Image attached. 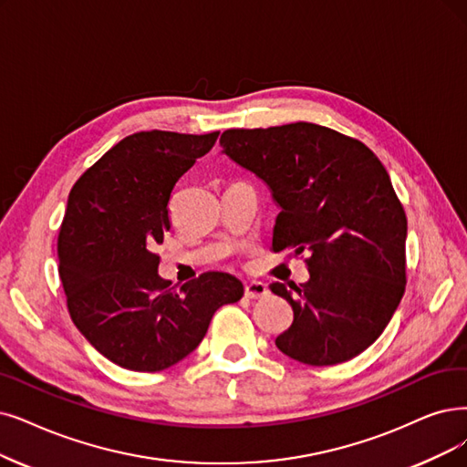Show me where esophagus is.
<instances>
[{
    "mask_svg": "<svg viewBox=\"0 0 467 467\" xmlns=\"http://www.w3.org/2000/svg\"><path fill=\"white\" fill-rule=\"evenodd\" d=\"M268 295V287L263 282H251L245 285L247 298H263Z\"/></svg>",
    "mask_w": 467,
    "mask_h": 467,
    "instance_id": "obj_1",
    "label": "esophagus"
}]
</instances>
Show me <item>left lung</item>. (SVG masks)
<instances>
[{
  "label": "left lung",
  "instance_id": "obj_1",
  "mask_svg": "<svg viewBox=\"0 0 467 467\" xmlns=\"http://www.w3.org/2000/svg\"><path fill=\"white\" fill-rule=\"evenodd\" d=\"M222 153L263 180L282 213L272 249L306 254V284H272L293 308L289 358L333 366L374 343L406 287V214L381 161L312 122L226 130Z\"/></svg>",
  "mask_w": 467,
  "mask_h": 467
}]
</instances>
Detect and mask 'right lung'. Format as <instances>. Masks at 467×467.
Segmentation results:
<instances>
[{
  "label": "right lung",
  "mask_w": 467,
  "mask_h": 467,
  "mask_svg": "<svg viewBox=\"0 0 467 467\" xmlns=\"http://www.w3.org/2000/svg\"><path fill=\"white\" fill-rule=\"evenodd\" d=\"M220 132H138L88 169L70 190L61 223L59 275L70 318L105 358L161 371L193 352L213 314L244 296V284L207 272L180 289L159 275L176 182Z\"/></svg>",
  "instance_id": "add662e5"
}]
</instances>
